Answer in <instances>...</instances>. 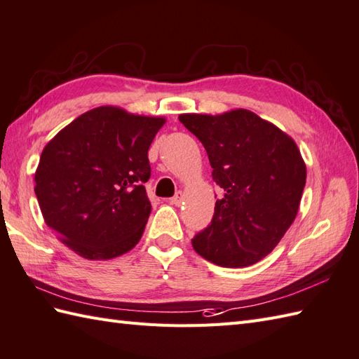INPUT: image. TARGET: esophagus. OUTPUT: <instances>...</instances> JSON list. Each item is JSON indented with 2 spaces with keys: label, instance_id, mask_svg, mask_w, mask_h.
I'll return each instance as SVG.
<instances>
[{
  "label": "esophagus",
  "instance_id": "34e87169",
  "mask_svg": "<svg viewBox=\"0 0 359 359\" xmlns=\"http://www.w3.org/2000/svg\"><path fill=\"white\" fill-rule=\"evenodd\" d=\"M182 198H184V194H182L181 190H178L177 194H175V196L170 199V203H172L173 205H181V204H182Z\"/></svg>",
  "mask_w": 359,
  "mask_h": 359
}]
</instances>
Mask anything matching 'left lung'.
I'll list each match as a JSON object with an SVG mask.
<instances>
[{"label": "left lung", "mask_w": 359, "mask_h": 359, "mask_svg": "<svg viewBox=\"0 0 359 359\" xmlns=\"http://www.w3.org/2000/svg\"><path fill=\"white\" fill-rule=\"evenodd\" d=\"M205 147L224 198L212 224L191 245L225 268L257 264L294 222L306 184V164L294 140L248 109L178 117Z\"/></svg>", "instance_id": "1"}]
</instances>
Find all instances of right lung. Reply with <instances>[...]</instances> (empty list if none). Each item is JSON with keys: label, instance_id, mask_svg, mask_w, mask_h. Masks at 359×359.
<instances>
[{"label": "right lung", "instance_id": "add662e5", "mask_svg": "<svg viewBox=\"0 0 359 359\" xmlns=\"http://www.w3.org/2000/svg\"><path fill=\"white\" fill-rule=\"evenodd\" d=\"M164 123V117L99 107L43 147L34 194L43 221L76 255L108 260L142 239L151 215L147 151Z\"/></svg>", "mask_w": 359, "mask_h": 359}]
</instances>
